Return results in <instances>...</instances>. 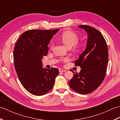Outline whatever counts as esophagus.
Returning <instances> with one entry per match:
<instances>
[{"label": "esophagus", "instance_id": "esophagus-1", "mask_svg": "<svg viewBox=\"0 0 120 120\" xmlns=\"http://www.w3.org/2000/svg\"><path fill=\"white\" fill-rule=\"evenodd\" d=\"M59 71L60 72H64L66 71L65 70L63 69V68H60L59 69Z\"/></svg>", "mask_w": 120, "mask_h": 120}]
</instances>
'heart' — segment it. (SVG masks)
Here are the masks:
<instances>
[{
	"mask_svg": "<svg viewBox=\"0 0 120 120\" xmlns=\"http://www.w3.org/2000/svg\"><path fill=\"white\" fill-rule=\"evenodd\" d=\"M60 39L68 47H71L75 45V49L77 52H81L85 48V44L82 43H78L79 41V37L75 32L73 31H65L63 32L60 35ZM53 42L50 41L49 43V47L52 48L53 46ZM64 60H68V58H65Z\"/></svg>",
	"mask_w": 120,
	"mask_h": 120,
	"instance_id": "1",
	"label": "heart"
}]
</instances>
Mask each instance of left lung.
<instances>
[{"mask_svg":"<svg viewBox=\"0 0 120 120\" xmlns=\"http://www.w3.org/2000/svg\"><path fill=\"white\" fill-rule=\"evenodd\" d=\"M88 34L86 49L75 61L80 66V72L74 73L68 83L76 92L86 94L92 92L100 86L105 78L108 62L107 44L103 35L98 30L88 25L79 26Z\"/></svg>","mask_w":120,"mask_h":120,"instance_id":"1","label":"left lung"}]
</instances>
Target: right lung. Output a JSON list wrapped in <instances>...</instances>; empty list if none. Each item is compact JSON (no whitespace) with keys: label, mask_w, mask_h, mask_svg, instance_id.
<instances>
[{"label":"right lung","mask_w":120,"mask_h":120,"mask_svg":"<svg viewBox=\"0 0 120 120\" xmlns=\"http://www.w3.org/2000/svg\"><path fill=\"white\" fill-rule=\"evenodd\" d=\"M59 29H32L24 32L15 45L14 67L24 88L34 95L50 91L59 72L58 68H43L42 59L47 54L49 43Z\"/></svg>","instance_id":"obj_1"}]
</instances>
